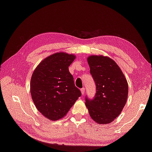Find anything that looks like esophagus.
Returning a JSON list of instances; mask_svg holds the SVG:
<instances>
[{"mask_svg":"<svg viewBox=\"0 0 152 152\" xmlns=\"http://www.w3.org/2000/svg\"><path fill=\"white\" fill-rule=\"evenodd\" d=\"M85 88H82L81 89H80V91H81V93H82V95H84V94H85Z\"/></svg>","mask_w":152,"mask_h":152,"instance_id":"34e87169","label":"esophagus"}]
</instances>
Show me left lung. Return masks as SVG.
<instances>
[{
  "mask_svg": "<svg viewBox=\"0 0 152 152\" xmlns=\"http://www.w3.org/2000/svg\"><path fill=\"white\" fill-rule=\"evenodd\" d=\"M90 73L96 85L93 99L85 97V105L94 121L112 122L121 113L128 97V83L116 63L107 57H88Z\"/></svg>",
  "mask_w": 152,
  "mask_h": 152,
  "instance_id": "obj_1",
  "label": "left lung"
}]
</instances>
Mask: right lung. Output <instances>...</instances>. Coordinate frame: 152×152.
Masks as SVG:
<instances>
[{
	"label": "right lung",
	"mask_w": 152,
	"mask_h": 152,
	"mask_svg": "<svg viewBox=\"0 0 152 152\" xmlns=\"http://www.w3.org/2000/svg\"><path fill=\"white\" fill-rule=\"evenodd\" d=\"M74 59V55L56 53L40 62L33 72L30 81L32 100L48 119L57 120L65 116L81 96L69 72Z\"/></svg>",
	"instance_id": "right-lung-1"
}]
</instances>
